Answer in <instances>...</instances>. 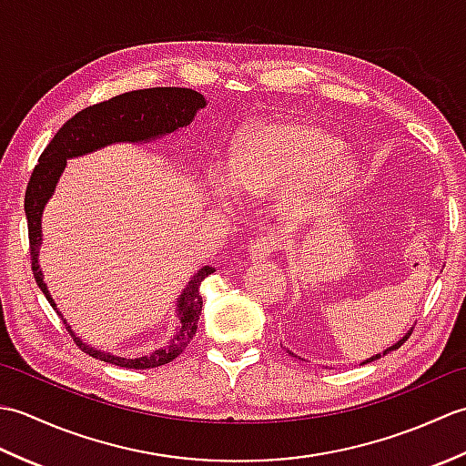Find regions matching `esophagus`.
I'll list each match as a JSON object with an SVG mask.
<instances>
[{"label":"esophagus","mask_w":466,"mask_h":466,"mask_svg":"<svg viewBox=\"0 0 466 466\" xmlns=\"http://www.w3.org/2000/svg\"><path fill=\"white\" fill-rule=\"evenodd\" d=\"M279 246V238L276 236H256L252 246H250V258L252 260H266L270 258L272 252Z\"/></svg>","instance_id":"esophagus-1"}]
</instances>
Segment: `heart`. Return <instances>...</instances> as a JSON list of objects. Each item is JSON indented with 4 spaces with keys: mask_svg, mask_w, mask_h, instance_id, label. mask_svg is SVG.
Here are the masks:
<instances>
[{
    "mask_svg": "<svg viewBox=\"0 0 466 466\" xmlns=\"http://www.w3.org/2000/svg\"><path fill=\"white\" fill-rule=\"evenodd\" d=\"M359 176V160L320 127L299 120L254 124L234 146L230 174L208 167V187L216 204L232 208L234 192L272 196L290 184L286 210L292 218L312 216L344 194Z\"/></svg>",
    "mask_w": 466,
    "mask_h": 466,
    "instance_id": "1",
    "label": "heart"
}]
</instances>
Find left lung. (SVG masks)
I'll list each match as a JSON object with an SVG mask.
<instances>
[{
  "instance_id": "8db88e82",
  "label": "left lung",
  "mask_w": 466,
  "mask_h": 466,
  "mask_svg": "<svg viewBox=\"0 0 466 466\" xmlns=\"http://www.w3.org/2000/svg\"><path fill=\"white\" fill-rule=\"evenodd\" d=\"M410 332H412V329L407 332V334H404L402 336V339L399 340V342H394L392 346H389V349H386V350H382V352H379V354H374V356H370V359H366L364 362H360V364H369V362H372V360H376V359H380V356H386V354H389V352H392V350H397L399 349V346L404 342V340H407L409 339V336H410ZM286 352H289V354H292V356H296L292 350H289V349H286Z\"/></svg>"
}]
</instances>
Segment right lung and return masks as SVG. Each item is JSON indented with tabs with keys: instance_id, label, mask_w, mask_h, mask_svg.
Instances as JSON below:
<instances>
[{
	"instance_id": "1",
	"label": "right lung",
	"mask_w": 466,
	"mask_h": 466,
	"mask_svg": "<svg viewBox=\"0 0 466 466\" xmlns=\"http://www.w3.org/2000/svg\"><path fill=\"white\" fill-rule=\"evenodd\" d=\"M202 107H206L204 96L187 90V87H147V90L126 92L107 102L86 107V110L77 112L72 120H67L59 127L54 140L47 144L44 154L39 156L34 174L29 177L24 208L29 230V254H32L34 279L39 289H42L47 302L52 304V309L62 316L67 332L74 336V342L86 354L94 356L97 360L136 370L156 369V366L172 362L194 339L202 312L200 284L206 276L214 274L216 270L212 266H204V268L192 276L182 294L177 296L176 314L180 324H177L170 342L162 346V349L144 356H136V359H126V356L97 350L72 330V326L67 324L64 314L59 312L56 300L47 290V284L44 282V272L39 268V246H42L44 240V208L49 202V198L54 196L59 176H62L69 157L92 154L110 144H147L157 140V137L174 134L180 127L190 126L194 116Z\"/></svg>"
}]
</instances>
